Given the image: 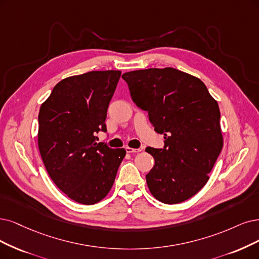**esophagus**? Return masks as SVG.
I'll use <instances>...</instances> for the list:
<instances>
[{
  "label": "esophagus",
  "mask_w": 259,
  "mask_h": 259,
  "mask_svg": "<svg viewBox=\"0 0 259 259\" xmlns=\"http://www.w3.org/2000/svg\"><path fill=\"white\" fill-rule=\"evenodd\" d=\"M126 151L128 152V154H138V152L142 151V149L141 148H131V147L127 146Z\"/></svg>",
  "instance_id": "esophagus-1"
}]
</instances>
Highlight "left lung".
<instances>
[{"mask_svg":"<svg viewBox=\"0 0 259 259\" xmlns=\"http://www.w3.org/2000/svg\"><path fill=\"white\" fill-rule=\"evenodd\" d=\"M132 100L148 112L164 147H147L155 165L146 175L161 203L178 204L207 184L223 147L220 109L204 82L178 69L148 68L122 74Z\"/></svg>","mask_w":259,"mask_h":259,"instance_id":"obj_1","label":"left lung"}]
</instances>
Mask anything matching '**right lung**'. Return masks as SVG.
I'll use <instances>...</instances> for the list:
<instances>
[{
  "mask_svg": "<svg viewBox=\"0 0 259 259\" xmlns=\"http://www.w3.org/2000/svg\"><path fill=\"white\" fill-rule=\"evenodd\" d=\"M121 71H90L57 83L41 104L38 148L45 167L62 192L76 203L94 205L108 195L126 156L96 142L107 131L109 103Z\"/></svg>",
  "mask_w": 259,
  "mask_h": 259,
  "instance_id": "obj_1",
  "label": "right lung"
}]
</instances>
